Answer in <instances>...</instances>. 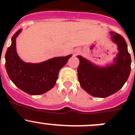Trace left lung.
I'll return each mask as SVG.
<instances>
[{"label": "left lung", "instance_id": "left-lung-1", "mask_svg": "<svg viewBox=\"0 0 135 135\" xmlns=\"http://www.w3.org/2000/svg\"><path fill=\"white\" fill-rule=\"evenodd\" d=\"M112 41L119 51L114 64L105 67L94 65L81 56L78 68V77L81 87L89 95L105 98L118 91L129 77L131 70V57L127 44L121 35L110 32Z\"/></svg>", "mask_w": 135, "mask_h": 135}]
</instances>
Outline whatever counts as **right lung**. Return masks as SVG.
Returning a JSON list of instances; mask_svg holds the SVG:
<instances>
[{"label": "right lung", "mask_w": 135, "mask_h": 135, "mask_svg": "<svg viewBox=\"0 0 135 135\" xmlns=\"http://www.w3.org/2000/svg\"><path fill=\"white\" fill-rule=\"evenodd\" d=\"M21 32L19 30L11 38V45L5 54V68L11 80L25 93L32 95L43 94L51 90L58 78L59 71L71 57L52 58L38 64L26 63L16 51V38Z\"/></svg>", "instance_id": "1"}]
</instances>
